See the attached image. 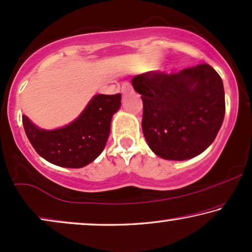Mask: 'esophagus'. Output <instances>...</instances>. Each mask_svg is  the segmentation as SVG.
<instances>
[{"label": "esophagus", "mask_w": 252, "mask_h": 252, "mask_svg": "<svg viewBox=\"0 0 252 252\" xmlns=\"http://www.w3.org/2000/svg\"><path fill=\"white\" fill-rule=\"evenodd\" d=\"M132 91V86H130V84H128V82H125V84H123L122 86V93L123 94H126V93H128Z\"/></svg>", "instance_id": "obj_1"}]
</instances>
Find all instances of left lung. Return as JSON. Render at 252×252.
<instances>
[{
  "mask_svg": "<svg viewBox=\"0 0 252 252\" xmlns=\"http://www.w3.org/2000/svg\"><path fill=\"white\" fill-rule=\"evenodd\" d=\"M143 102L142 129L150 149L170 160L202 154L225 117L222 80L209 64L177 73L150 71L132 79Z\"/></svg>",
  "mask_w": 252,
  "mask_h": 252,
  "instance_id": "obj_1",
  "label": "left lung"
}]
</instances>
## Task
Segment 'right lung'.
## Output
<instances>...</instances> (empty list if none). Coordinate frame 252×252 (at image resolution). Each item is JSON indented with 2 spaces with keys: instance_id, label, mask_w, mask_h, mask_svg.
Here are the masks:
<instances>
[{
  "instance_id": "1",
  "label": "right lung",
  "mask_w": 252,
  "mask_h": 252,
  "mask_svg": "<svg viewBox=\"0 0 252 252\" xmlns=\"http://www.w3.org/2000/svg\"><path fill=\"white\" fill-rule=\"evenodd\" d=\"M122 95H96L80 116L58 129H40L23 116L31 144L41 157L57 166L80 168L96 159L104 149L112 116L120 108Z\"/></svg>"
}]
</instances>
